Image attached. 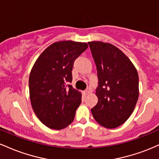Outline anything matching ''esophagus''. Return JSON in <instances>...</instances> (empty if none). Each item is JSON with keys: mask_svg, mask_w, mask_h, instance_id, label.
I'll return each mask as SVG.
<instances>
[{"mask_svg": "<svg viewBox=\"0 0 159 159\" xmlns=\"http://www.w3.org/2000/svg\"><path fill=\"white\" fill-rule=\"evenodd\" d=\"M91 92V88H90V87H88V88H87L85 90V91H84V93L86 94H88V93H90Z\"/></svg>", "mask_w": 159, "mask_h": 159, "instance_id": "1", "label": "esophagus"}]
</instances>
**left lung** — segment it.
I'll use <instances>...</instances> for the list:
<instances>
[{
    "label": "left lung",
    "mask_w": 159,
    "mask_h": 159,
    "mask_svg": "<svg viewBox=\"0 0 159 159\" xmlns=\"http://www.w3.org/2000/svg\"><path fill=\"white\" fill-rule=\"evenodd\" d=\"M97 69L98 103L94 119L107 129L120 126L132 114L139 96L137 69L123 52L110 43L89 42Z\"/></svg>",
    "instance_id": "left-lung-1"
}]
</instances>
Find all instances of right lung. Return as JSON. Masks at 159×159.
I'll list each match as a JSON object with an SVG mask.
<instances>
[{"label": "right lung", "instance_id": "right-lung-1", "mask_svg": "<svg viewBox=\"0 0 159 159\" xmlns=\"http://www.w3.org/2000/svg\"><path fill=\"white\" fill-rule=\"evenodd\" d=\"M87 48L86 43L57 42L33 66L29 77L31 105L39 120L50 129L60 130L73 122L81 93L69 83L75 61Z\"/></svg>", "mask_w": 159, "mask_h": 159}]
</instances>
